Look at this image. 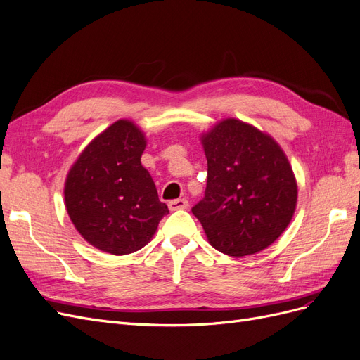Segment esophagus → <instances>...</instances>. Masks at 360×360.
<instances>
[{"instance_id": "34e87169", "label": "esophagus", "mask_w": 360, "mask_h": 360, "mask_svg": "<svg viewBox=\"0 0 360 360\" xmlns=\"http://www.w3.org/2000/svg\"><path fill=\"white\" fill-rule=\"evenodd\" d=\"M188 205H189V202H188V200H184V198L171 200L168 202V207H169L171 212H174V210H184V209H188Z\"/></svg>"}]
</instances>
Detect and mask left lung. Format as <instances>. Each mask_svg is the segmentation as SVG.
<instances>
[{"mask_svg":"<svg viewBox=\"0 0 360 360\" xmlns=\"http://www.w3.org/2000/svg\"><path fill=\"white\" fill-rule=\"evenodd\" d=\"M201 144L207 188L192 213L207 240L237 258L266 249L296 210L297 183L285 153L270 135L236 118L202 134Z\"/></svg>","mask_w":360,"mask_h":360,"instance_id":"8db88e82","label":"left lung"}]
</instances>
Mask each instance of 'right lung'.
Listing matches in <instances>:
<instances>
[{"instance_id": "add662e5", "label": "right lung", "mask_w": 360, "mask_h": 360, "mask_svg": "<svg viewBox=\"0 0 360 360\" xmlns=\"http://www.w3.org/2000/svg\"><path fill=\"white\" fill-rule=\"evenodd\" d=\"M146 135L118 120L84 148L72 165L64 201L78 233L103 252L126 255L144 248L169 213L141 165Z\"/></svg>"}]
</instances>
